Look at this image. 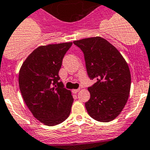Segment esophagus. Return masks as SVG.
Masks as SVG:
<instances>
[{
  "label": "esophagus",
  "mask_w": 150,
  "mask_h": 150,
  "mask_svg": "<svg viewBox=\"0 0 150 150\" xmlns=\"http://www.w3.org/2000/svg\"><path fill=\"white\" fill-rule=\"evenodd\" d=\"M79 90H80V88H78V89H73L72 92L75 94V93H77V92H79Z\"/></svg>",
  "instance_id": "esophagus-1"
}]
</instances>
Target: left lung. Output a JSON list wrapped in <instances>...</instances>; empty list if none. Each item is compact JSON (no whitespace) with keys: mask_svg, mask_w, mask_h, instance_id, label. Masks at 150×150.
<instances>
[{"mask_svg":"<svg viewBox=\"0 0 150 150\" xmlns=\"http://www.w3.org/2000/svg\"><path fill=\"white\" fill-rule=\"evenodd\" d=\"M73 43L84 53L88 77L97 80L88 88V113L96 121H112L129 98L131 75L128 64L117 48L103 38H88Z\"/></svg>","mask_w":150,"mask_h":150,"instance_id":"1","label":"left lung"}]
</instances>
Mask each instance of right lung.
<instances>
[{"label":"right lung","mask_w":150,"mask_h":150,"mask_svg":"<svg viewBox=\"0 0 150 150\" xmlns=\"http://www.w3.org/2000/svg\"><path fill=\"white\" fill-rule=\"evenodd\" d=\"M72 42L40 46L25 59L19 71V88L34 117L55 126L69 117L74 99L64 88L58 72Z\"/></svg>","instance_id":"1"}]
</instances>
